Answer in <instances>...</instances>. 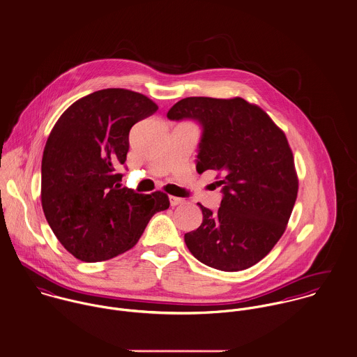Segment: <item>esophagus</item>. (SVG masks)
Listing matches in <instances>:
<instances>
[{"label": "esophagus", "mask_w": 357, "mask_h": 357, "mask_svg": "<svg viewBox=\"0 0 357 357\" xmlns=\"http://www.w3.org/2000/svg\"><path fill=\"white\" fill-rule=\"evenodd\" d=\"M169 201L172 206H178V204H184V199L177 198V197H169Z\"/></svg>", "instance_id": "obj_1"}]
</instances>
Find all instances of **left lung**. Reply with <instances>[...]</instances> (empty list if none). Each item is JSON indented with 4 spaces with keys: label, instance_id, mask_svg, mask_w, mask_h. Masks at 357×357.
Masks as SVG:
<instances>
[{
    "label": "left lung",
    "instance_id": "8db88e82",
    "mask_svg": "<svg viewBox=\"0 0 357 357\" xmlns=\"http://www.w3.org/2000/svg\"><path fill=\"white\" fill-rule=\"evenodd\" d=\"M167 118L201 122L197 170L217 172L215 184L224 194L217 211L198 204L204 221L185 234L188 250L220 271L253 266L284 234L298 194L284 132L261 107L242 98H185Z\"/></svg>",
    "mask_w": 357,
    "mask_h": 357
}]
</instances>
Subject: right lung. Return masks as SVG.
Instances as JSON below:
<instances>
[{
	"label": "right lung",
	"mask_w": 357,
	"mask_h": 357,
	"mask_svg": "<svg viewBox=\"0 0 357 357\" xmlns=\"http://www.w3.org/2000/svg\"><path fill=\"white\" fill-rule=\"evenodd\" d=\"M158 105L121 88L93 92L57 119L41 165V204L63 248L85 262L105 261L132 249L156 211L170 202L121 188L116 173L129 151L132 126Z\"/></svg>",
	"instance_id": "obj_1"
}]
</instances>
